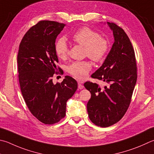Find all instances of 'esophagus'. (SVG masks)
<instances>
[{
  "label": "esophagus",
  "mask_w": 154,
  "mask_h": 154,
  "mask_svg": "<svg viewBox=\"0 0 154 154\" xmlns=\"http://www.w3.org/2000/svg\"><path fill=\"white\" fill-rule=\"evenodd\" d=\"M78 88L79 89H82L83 88V85H82V82H80V81L78 82Z\"/></svg>",
  "instance_id": "34e87169"
}]
</instances>
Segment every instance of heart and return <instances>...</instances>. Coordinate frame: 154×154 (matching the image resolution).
<instances>
[{
    "mask_svg": "<svg viewBox=\"0 0 154 154\" xmlns=\"http://www.w3.org/2000/svg\"><path fill=\"white\" fill-rule=\"evenodd\" d=\"M73 42L85 48L84 54L96 63L104 60L109 50V42L107 39L101 37L100 33L88 27L78 29L72 35ZM54 50L60 59L66 58L69 48L65 39L60 38L56 41ZM91 69L90 63L88 60L75 61L67 66V72L77 79H83Z\"/></svg>",
    "mask_w": 154,
    "mask_h": 154,
    "instance_id": "b5f03b06",
    "label": "heart"
}]
</instances>
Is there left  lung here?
Returning a JSON list of instances; mask_svg holds the SVG:
<instances>
[{
    "label": "left lung",
    "mask_w": 154,
    "mask_h": 154,
    "mask_svg": "<svg viewBox=\"0 0 154 154\" xmlns=\"http://www.w3.org/2000/svg\"><path fill=\"white\" fill-rule=\"evenodd\" d=\"M107 23L112 30L114 42L103 65L91 75L106 85L102 88L96 83H84L91 95L87 104L89 118L101 127H110L123 117L137 78L135 51L128 35L116 23Z\"/></svg>",
    "instance_id": "8db88e82"
}]
</instances>
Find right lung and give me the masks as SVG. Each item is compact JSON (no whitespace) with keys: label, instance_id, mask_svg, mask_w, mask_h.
I'll list each match as a JSON object with an SVG mask.
<instances>
[{"label":"right lung","instance_id":"add662e5","mask_svg":"<svg viewBox=\"0 0 154 154\" xmlns=\"http://www.w3.org/2000/svg\"><path fill=\"white\" fill-rule=\"evenodd\" d=\"M65 24L40 21L24 35L17 55L19 82L25 102L33 116L46 125L65 116L67 100L77 89L76 80L65 76L54 84L52 77L60 67L54 50L57 35Z\"/></svg>","mask_w":154,"mask_h":154}]
</instances>
